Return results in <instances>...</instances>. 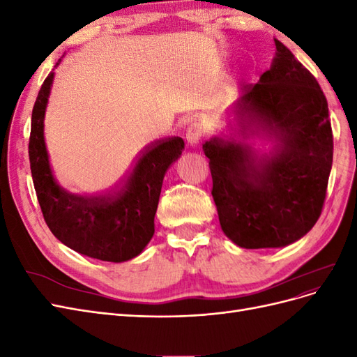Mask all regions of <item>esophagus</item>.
<instances>
[{
    "label": "esophagus",
    "mask_w": 357,
    "mask_h": 357,
    "mask_svg": "<svg viewBox=\"0 0 357 357\" xmlns=\"http://www.w3.org/2000/svg\"><path fill=\"white\" fill-rule=\"evenodd\" d=\"M204 134H205V129L201 123H190L189 128H188V131H186L188 143L192 144V146L198 144L201 142V138L204 137Z\"/></svg>",
    "instance_id": "1"
}]
</instances>
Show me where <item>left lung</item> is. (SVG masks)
<instances>
[{"instance_id":"obj_1","label":"left lung","mask_w":357,"mask_h":357,"mask_svg":"<svg viewBox=\"0 0 357 357\" xmlns=\"http://www.w3.org/2000/svg\"><path fill=\"white\" fill-rule=\"evenodd\" d=\"M275 47L271 68L245 86L235 112L243 135L256 129L275 135V153L256 165L250 147L234 139L213 138L202 146L222 229L244 248L302 238L320 218L332 168L326 96L283 43L275 40Z\"/></svg>"}]
</instances>
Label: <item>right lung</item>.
Returning a JSON list of instances; mask_svg holds the SVG:
<instances>
[{
	"label": "right lung",
	"mask_w": 357,
	"mask_h": 357,
	"mask_svg": "<svg viewBox=\"0 0 357 357\" xmlns=\"http://www.w3.org/2000/svg\"><path fill=\"white\" fill-rule=\"evenodd\" d=\"M53 74L41 84L29 135L31 174L43 218L52 234L75 252L107 262L129 261L152 240L162 180L180 158L185 142L171 137L150 144L122 185L102 195L83 197L63 190L53 178L45 144V113Z\"/></svg>",
	"instance_id": "1"
}]
</instances>
